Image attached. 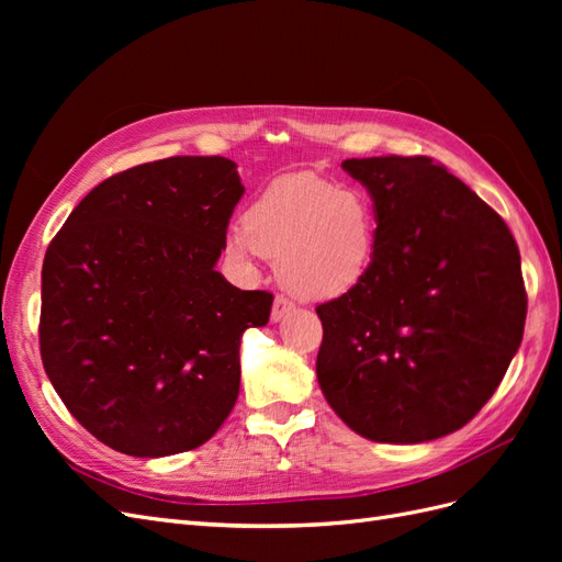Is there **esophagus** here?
<instances>
[{"label": "esophagus", "mask_w": 562, "mask_h": 562, "mask_svg": "<svg viewBox=\"0 0 562 562\" xmlns=\"http://www.w3.org/2000/svg\"><path fill=\"white\" fill-rule=\"evenodd\" d=\"M293 310H295L293 300H288L285 295H277L274 307H271V321H281V318H285L288 314H291Z\"/></svg>", "instance_id": "34e87169"}]
</instances>
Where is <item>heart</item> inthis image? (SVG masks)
<instances>
[{
	"label": "heart",
	"mask_w": 562,
	"mask_h": 562,
	"mask_svg": "<svg viewBox=\"0 0 562 562\" xmlns=\"http://www.w3.org/2000/svg\"><path fill=\"white\" fill-rule=\"evenodd\" d=\"M375 244L370 201L351 187L283 178L250 203L244 225L229 232L239 258L279 260V277L300 297L326 300L363 277Z\"/></svg>",
	"instance_id": "b5f03b06"
}]
</instances>
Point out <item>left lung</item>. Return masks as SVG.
<instances>
[{
	"instance_id": "8db88e82",
	"label": "left lung",
	"mask_w": 562,
	"mask_h": 562,
	"mask_svg": "<svg viewBox=\"0 0 562 562\" xmlns=\"http://www.w3.org/2000/svg\"><path fill=\"white\" fill-rule=\"evenodd\" d=\"M375 211L370 265L316 314V378L349 429L424 443L475 417L516 356L527 314L504 220L429 157L347 159Z\"/></svg>"
}]
</instances>
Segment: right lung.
Masks as SVG:
<instances>
[{
	"mask_svg": "<svg viewBox=\"0 0 562 562\" xmlns=\"http://www.w3.org/2000/svg\"><path fill=\"white\" fill-rule=\"evenodd\" d=\"M241 196L232 159L151 161L93 187L48 244L42 363L112 450H194L232 413L241 335L267 326L274 302L215 269Z\"/></svg>",
	"mask_w": 562,
	"mask_h": 562,
	"instance_id": "add662e5",
	"label": "right lung"
}]
</instances>
